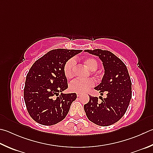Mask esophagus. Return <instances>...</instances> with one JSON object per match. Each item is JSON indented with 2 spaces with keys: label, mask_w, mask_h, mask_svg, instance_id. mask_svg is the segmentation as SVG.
Masks as SVG:
<instances>
[{
  "label": "esophagus",
  "mask_w": 153,
  "mask_h": 153,
  "mask_svg": "<svg viewBox=\"0 0 153 153\" xmlns=\"http://www.w3.org/2000/svg\"><path fill=\"white\" fill-rule=\"evenodd\" d=\"M82 95V94H80V93H77V97H79V96H80Z\"/></svg>",
  "instance_id": "esophagus-1"
}]
</instances>
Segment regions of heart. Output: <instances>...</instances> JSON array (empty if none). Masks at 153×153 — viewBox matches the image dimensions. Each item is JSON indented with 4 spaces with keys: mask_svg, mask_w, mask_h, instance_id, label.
<instances>
[{
    "mask_svg": "<svg viewBox=\"0 0 153 153\" xmlns=\"http://www.w3.org/2000/svg\"><path fill=\"white\" fill-rule=\"evenodd\" d=\"M76 61L74 59H69L65 63L63 68V72L65 77L68 79L73 77L74 75V69L76 67ZM84 65L91 71H95L98 68V63L96 59L92 57L85 58L84 60ZM94 85V81L92 79H76L69 84V90L73 92L83 93L87 91L89 89Z\"/></svg>",
    "mask_w": 153,
    "mask_h": 153,
    "instance_id": "obj_1",
    "label": "heart"
}]
</instances>
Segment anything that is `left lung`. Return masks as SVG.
I'll return each instance as SVG.
<instances>
[{
  "mask_svg": "<svg viewBox=\"0 0 153 153\" xmlns=\"http://www.w3.org/2000/svg\"><path fill=\"white\" fill-rule=\"evenodd\" d=\"M85 52L99 57L104 69L102 82L95 88L107 97L99 103L97 97L90 96L84 105L85 114L93 123L107 126L114 124L126 112L132 97V83L126 65L112 52L96 49Z\"/></svg>",
  "mask_w": 153,
  "mask_h": 153,
  "instance_id": "obj_1",
  "label": "left lung"
}]
</instances>
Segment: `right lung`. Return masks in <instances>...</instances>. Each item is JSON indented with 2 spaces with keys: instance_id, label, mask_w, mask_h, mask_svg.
I'll use <instances>...</instances> for the list:
<instances>
[{
  "instance_id": "obj_1",
  "label": "right lung",
  "mask_w": 153,
  "mask_h": 153,
  "mask_svg": "<svg viewBox=\"0 0 153 153\" xmlns=\"http://www.w3.org/2000/svg\"><path fill=\"white\" fill-rule=\"evenodd\" d=\"M82 51L51 50L36 61L29 69L24 88V100L29 115L37 123L51 126L67 116L77 95L62 92L68 88L63 68L69 59ZM54 95L58 97L54 99Z\"/></svg>"
}]
</instances>
